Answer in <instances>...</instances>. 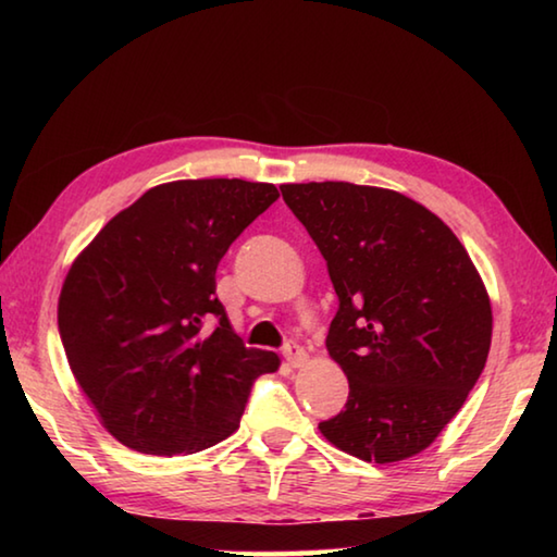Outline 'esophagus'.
Here are the masks:
<instances>
[{
    "label": "esophagus",
    "mask_w": 557,
    "mask_h": 557,
    "mask_svg": "<svg viewBox=\"0 0 557 557\" xmlns=\"http://www.w3.org/2000/svg\"><path fill=\"white\" fill-rule=\"evenodd\" d=\"M282 354H285L287 363L295 366V369H299V366L307 361V351H305V348H301L297 342H287L285 348H282Z\"/></svg>",
    "instance_id": "1"
}]
</instances>
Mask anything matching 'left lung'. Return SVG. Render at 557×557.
<instances>
[{"label":"left lung","mask_w":557,"mask_h":557,"mask_svg":"<svg viewBox=\"0 0 557 557\" xmlns=\"http://www.w3.org/2000/svg\"><path fill=\"white\" fill-rule=\"evenodd\" d=\"M338 297L329 356L348 379L322 435L388 465L430 447L465 405L492 346V305L465 245L425 206L348 182L285 184Z\"/></svg>","instance_id":"obj_1"}]
</instances>
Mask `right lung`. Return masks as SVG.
Masks as SVG:
<instances>
[{"label": "right lung", "instance_id": "right-lung-1", "mask_svg": "<svg viewBox=\"0 0 557 557\" xmlns=\"http://www.w3.org/2000/svg\"><path fill=\"white\" fill-rule=\"evenodd\" d=\"M272 184L188 178L149 188L73 262L59 332L102 425L145 455H194L233 435L280 358L233 334L215 295L231 243L277 201Z\"/></svg>", "mask_w": 557, "mask_h": 557}]
</instances>
